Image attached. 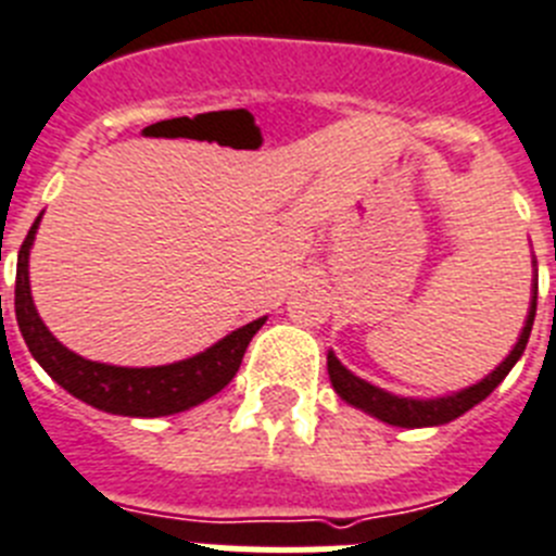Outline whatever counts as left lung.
<instances>
[{"mask_svg":"<svg viewBox=\"0 0 556 556\" xmlns=\"http://www.w3.org/2000/svg\"><path fill=\"white\" fill-rule=\"evenodd\" d=\"M534 311H538V285H534L532 307H529V316H526V325L518 338V344L511 346V352L501 361V366H495V371H490L484 380H479L476 386H467V389H462V392L456 394L433 400L397 397V394H389L383 392V389H378V386L355 378L346 366H341V361H338L332 352H327V371H330L332 389L338 392V397L346 400L350 405L371 414V417L383 419V422L397 425V428H431V425H445L451 422V419L462 417L465 412H470L472 405H479L484 397H490L492 389H498V383L509 375L511 366L518 364L526 344H529V336H532Z\"/></svg>","mask_w":556,"mask_h":556,"instance_id":"8db88e82","label":"left lung"}]
</instances>
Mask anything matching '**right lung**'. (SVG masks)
I'll use <instances>...</instances> for the list:
<instances>
[{
	"mask_svg": "<svg viewBox=\"0 0 556 556\" xmlns=\"http://www.w3.org/2000/svg\"><path fill=\"white\" fill-rule=\"evenodd\" d=\"M38 220L30 226L16 265V321L24 336V344L33 352V358L41 369L55 380L72 397L94 405L100 412L123 414V417H167V414L187 412L192 405L204 403L212 394H218L240 369L245 346L254 332L265 325V316L240 327L220 338L210 350L198 352L192 358L167 366H109L98 361H86L66 350L55 336L45 327L36 313L30 296V277H27V260L30 245L36 240Z\"/></svg>",
	"mask_w": 556,
	"mask_h": 556,
	"instance_id": "right-lung-1",
	"label": "right lung"
}]
</instances>
